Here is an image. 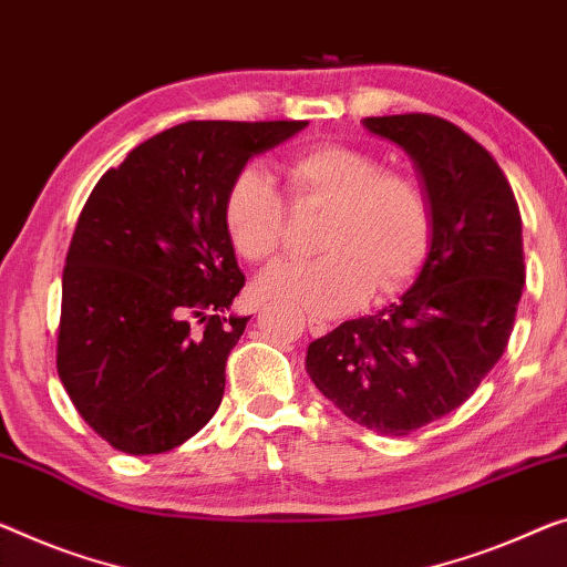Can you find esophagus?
<instances>
[{
	"label": "esophagus",
	"instance_id": "1",
	"mask_svg": "<svg viewBox=\"0 0 567 567\" xmlns=\"http://www.w3.org/2000/svg\"><path fill=\"white\" fill-rule=\"evenodd\" d=\"M308 331L312 336H326L328 331H331V323H326V320H320V318H308Z\"/></svg>",
	"mask_w": 567,
	"mask_h": 567
}]
</instances>
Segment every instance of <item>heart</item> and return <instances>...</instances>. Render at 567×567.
<instances>
[{
	"label": "heart",
	"instance_id": "1",
	"mask_svg": "<svg viewBox=\"0 0 567 567\" xmlns=\"http://www.w3.org/2000/svg\"><path fill=\"white\" fill-rule=\"evenodd\" d=\"M295 206L328 208L312 261H282L255 282L259 298L310 316H336L371 295H392L417 275L433 239V216L410 175L384 171L377 155L351 145H316L285 165ZM221 224L236 255L269 261L280 255L287 214L280 193L257 165L231 177Z\"/></svg>",
	"mask_w": 567,
	"mask_h": 567
}]
</instances>
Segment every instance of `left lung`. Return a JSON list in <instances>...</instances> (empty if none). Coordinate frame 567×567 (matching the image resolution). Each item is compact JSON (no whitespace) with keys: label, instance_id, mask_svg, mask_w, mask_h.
<instances>
[{"label":"left lung","instance_id":"8db88e82","mask_svg":"<svg viewBox=\"0 0 567 567\" xmlns=\"http://www.w3.org/2000/svg\"><path fill=\"white\" fill-rule=\"evenodd\" d=\"M425 185L433 239L400 302L308 346L312 382L346 417L408 435L461 408L509 343L525 285L522 216L496 159L433 114L369 116Z\"/></svg>","mask_w":567,"mask_h":567}]
</instances>
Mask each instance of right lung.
<instances>
[{"label":"right lung","instance_id":"add662e5","mask_svg":"<svg viewBox=\"0 0 567 567\" xmlns=\"http://www.w3.org/2000/svg\"><path fill=\"white\" fill-rule=\"evenodd\" d=\"M308 122H185L101 175L63 269L58 377L116 451H173L214 417L249 318L221 224L231 177Z\"/></svg>","mask_w":567,"mask_h":567}]
</instances>
